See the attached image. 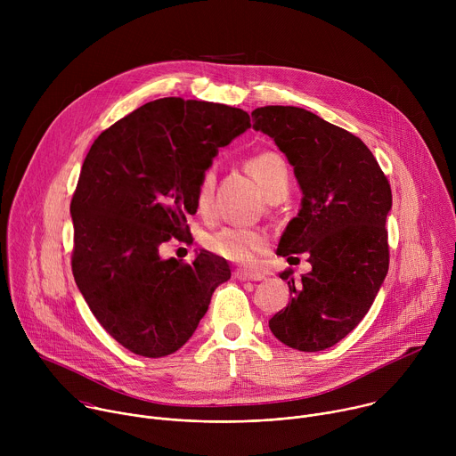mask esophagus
I'll return each instance as SVG.
<instances>
[{
    "label": "esophagus",
    "mask_w": 456,
    "mask_h": 456,
    "mask_svg": "<svg viewBox=\"0 0 456 456\" xmlns=\"http://www.w3.org/2000/svg\"><path fill=\"white\" fill-rule=\"evenodd\" d=\"M234 278L240 281H262V280H265V274L257 273V271H250V269H236Z\"/></svg>",
    "instance_id": "34e87169"
}]
</instances>
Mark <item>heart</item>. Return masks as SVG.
<instances>
[{
    "instance_id": "obj_1",
    "label": "heart",
    "mask_w": 456,
    "mask_h": 456,
    "mask_svg": "<svg viewBox=\"0 0 456 456\" xmlns=\"http://www.w3.org/2000/svg\"><path fill=\"white\" fill-rule=\"evenodd\" d=\"M247 169L262 185L267 199H274L278 194L289 191L290 171L285 159L274 151L259 153L247 160ZM215 169L209 167L202 173L197 187V206L199 209H208L215 194ZM267 234L259 229L248 227H224L206 238V245L218 256L236 264H250L252 259L267 248Z\"/></svg>"
}]
</instances>
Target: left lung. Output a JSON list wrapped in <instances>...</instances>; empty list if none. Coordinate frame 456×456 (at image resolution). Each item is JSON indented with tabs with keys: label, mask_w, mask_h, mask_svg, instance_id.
<instances>
[{
	"label": "left lung",
	"mask_w": 456,
	"mask_h": 456,
	"mask_svg": "<svg viewBox=\"0 0 456 456\" xmlns=\"http://www.w3.org/2000/svg\"><path fill=\"white\" fill-rule=\"evenodd\" d=\"M252 122L285 153L303 191L278 254L305 252L312 265L301 281L292 271L280 274L292 301L269 329L299 352L330 348L362 321L387 274L392 189L359 137L312 111L264 106L252 111Z\"/></svg>",
	"instance_id": "8db88e82"
}]
</instances>
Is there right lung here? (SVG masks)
Returning a JSON list of instances; mask_svg holds the SVG:
<instances>
[{
  "instance_id": "add662e5",
  "label": "right lung",
  "mask_w": 456,
  "mask_h": 456,
  "mask_svg": "<svg viewBox=\"0 0 456 456\" xmlns=\"http://www.w3.org/2000/svg\"><path fill=\"white\" fill-rule=\"evenodd\" d=\"M247 127L240 108L164 97L92 144L70 204L72 273L101 327L129 352L157 359L182 348L231 278L220 256L200 250L182 264L159 247L189 229L202 173Z\"/></svg>"
}]
</instances>
